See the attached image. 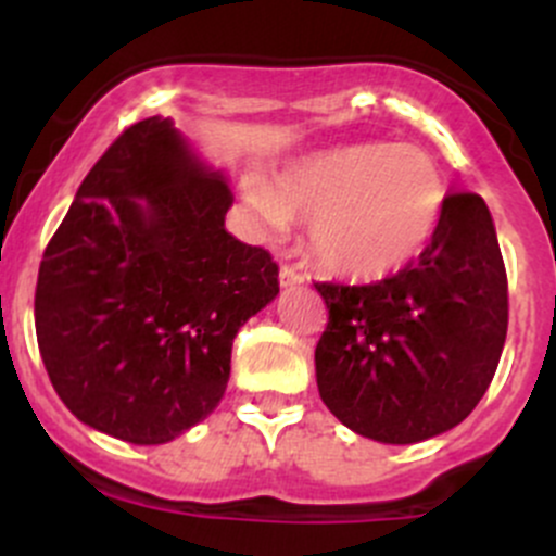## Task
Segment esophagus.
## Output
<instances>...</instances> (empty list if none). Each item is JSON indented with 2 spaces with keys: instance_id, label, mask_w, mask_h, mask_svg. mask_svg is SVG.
<instances>
[{
  "instance_id": "obj_1",
  "label": "esophagus",
  "mask_w": 556,
  "mask_h": 556,
  "mask_svg": "<svg viewBox=\"0 0 556 556\" xmlns=\"http://www.w3.org/2000/svg\"><path fill=\"white\" fill-rule=\"evenodd\" d=\"M304 279L306 277L295 266H282V268H279V285H282L285 290L295 288V285H304Z\"/></svg>"
}]
</instances>
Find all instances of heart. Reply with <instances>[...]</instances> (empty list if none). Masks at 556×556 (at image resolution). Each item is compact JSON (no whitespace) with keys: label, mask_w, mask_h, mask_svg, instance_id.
Instances as JSON below:
<instances>
[{"label":"heart","mask_w":556,"mask_h":556,"mask_svg":"<svg viewBox=\"0 0 556 556\" xmlns=\"http://www.w3.org/2000/svg\"><path fill=\"white\" fill-rule=\"evenodd\" d=\"M274 228L306 220L312 255L325 271L382 279L412 266L439 237L446 188L425 150L384 142L323 150L295 161L277 185H247Z\"/></svg>","instance_id":"b5f03b06"}]
</instances>
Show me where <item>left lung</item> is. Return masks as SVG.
I'll list each match as a JSON object with an SVG mask.
<instances>
[{
    "label": "left lung",
    "instance_id": "8db88e82",
    "mask_svg": "<svg viewBox=\"0 0 556 556\" xmlns=\"http://www.w3.org/2000/svg\"><path fill=\"white\" fill-rule=\"evenodd\" d=\"M314 288L328 306L319 397L357 435L417 444L484 397L506 344L508 279L481 195H446L439 237L395 277Z\"/></svg>",
    "mask_w": 556,
    "mask_h": 556
}]
</instances>
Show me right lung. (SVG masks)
Returning a JSON list of instances; mask_svg holds the SVG:
<instances>
[{
  "label": "right lung",
  "mask_w": 556,
  "mask_h": 556,
  "mask_svg": "<svg viewBox=\"0 0 556 556\" xmlns=\"http://www.w3.org/2000/svg\"><path fill=\"white\" fill-rule=\"evenodd\" d=\"M233 193L169 117L106 148L45 247L37 344L80 422L128 444H166L210 417L239 328L279 293L263 247L233 239Z\"/></svg>",
  "instance_id": "1"
}]
</instances>
